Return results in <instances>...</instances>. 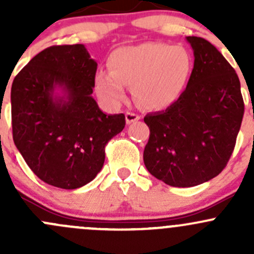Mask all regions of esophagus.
Here are the masks:
<instances>
[{
  "label": "esophagus",
  "instance_id": "obj_1",
  "mask_svg": "<svg viewBox=\"0 0 254 254\" xmlns=\"http://www.w3.org/2000/svg\"><path fill=\"white\" fill-rule=\"evenodd\" d=\"M140 119V115L135 114V113L132 112H127V114H125V120H127V124H131V123L136 122V120Z\"/></svg>",
  "mask_w": 254,
  "mask_h": 254
}]
</instances>
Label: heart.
Returning a JSON list of instances; mask_svg holds the SVG:
<instances>
[{"mask_svg":"<svg viewBox=\"0 0 254 254\" xmlns=\"http://www.w3.org/2000/svg\"><path fill=\"white\" fill-rule=\"evenodd\" d=\"M109 71L96 76L97 93L111 104L127 96L134 84L137 102L148 109H163L181 97L191 71V58L182 47L143 43L119 48L109 58Z\"/></svg>","mask_w":254,"mask_h":254,"instance_id":"1","label":"heart"}]
</instances>
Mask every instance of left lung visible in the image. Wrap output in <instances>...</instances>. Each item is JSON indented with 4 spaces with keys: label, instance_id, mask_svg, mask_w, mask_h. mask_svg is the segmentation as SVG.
<instances>
[{
    "label": "left lung",
    "instance_id": "obj_1",
    "mask_svg": "<svg viewBox=\"0 0 254 254\" xmlns=\"http://www.w3.org/2000/svg\"><path fill=\"white\" fill-rule=\"evenodd\" d=\"M187 40L194 51L187 88L166 111L143 118L150 129L143 150L146 168L179 188L198 186L221 173L234 152L245 113L234 67L204 38Z\"/></svg>",
    "mask_w": 254,
    "mask_h": 254
}]
</instances>
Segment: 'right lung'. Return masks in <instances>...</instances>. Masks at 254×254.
Instances as JSON below:
<instances>
[{
	"label": "right lung",
	"instance_id": "1",
	"mask_svg": "<svg viewBox=\"0 0 254 254\" xmlns=\"http://www.w3.org/2000/svg\"><path fill=\"white\" fill-rule=\"evenodd\" d=\"M97 63L83 44L54 45L35 55L11 89L13 141L34 175L76 189L102 170L108 141L125 115H107L94 101ZM60 88L63 96H56Z\"/></svg>",
	"mask_w": 254,
	"mask_h": 254
}]
</instances>
